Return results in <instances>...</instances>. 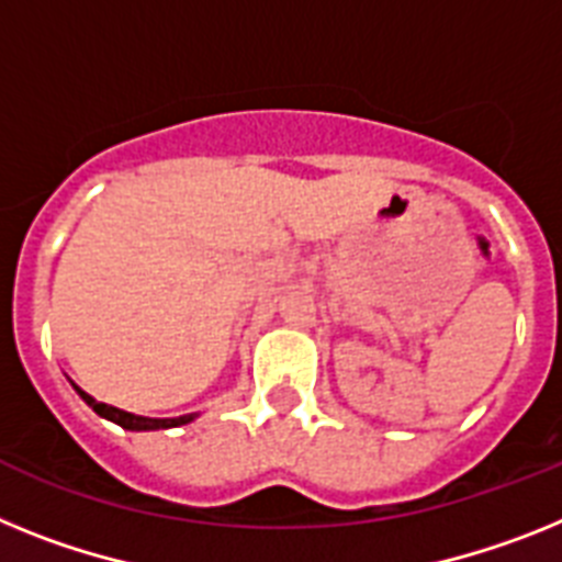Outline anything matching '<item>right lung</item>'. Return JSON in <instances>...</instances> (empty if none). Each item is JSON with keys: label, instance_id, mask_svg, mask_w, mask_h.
<instances>
[{"label": "right lung", "instance_id": "add662e5", "mask_svg": "<svg viewBox=\"0 0 562 562\" xmlns=\"http://www.w3.org/2000/svg\"><path fill=\"white\" fill-rule=\"evenodd\" d=\"M72 387H76V384H72ZM76 393L85 398V402L90 404V407L95 409L101 418H106V422H115L119 427H124V429H133V432H144V429H169V427H180V424L194 422V413H189V416H178V418H146V416H135V413H126V409L110 407V404H104V402H95V398H92L90 393H85L81 387H76Z\"/></svg>", "mask_w": 562, "mask_h": 562}]
</instances>
